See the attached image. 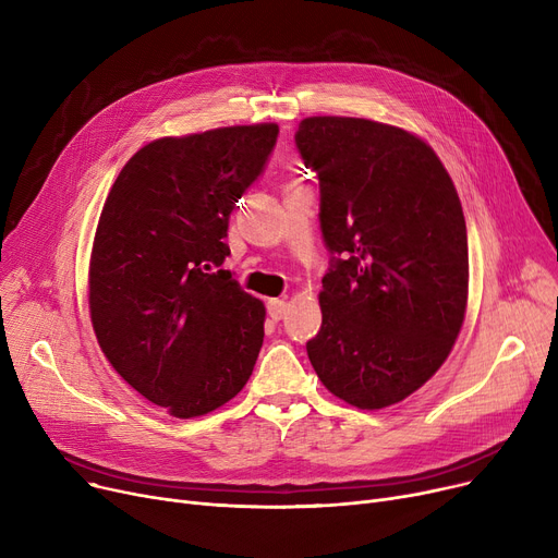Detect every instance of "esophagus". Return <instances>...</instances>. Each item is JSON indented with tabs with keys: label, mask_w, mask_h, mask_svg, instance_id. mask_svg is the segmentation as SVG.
<instances>
[{
	"label": "esophagus",
	"mask_w": 558,
	"mask_h": 558,
	"mask_svg": "<svg viewBox=\"0 0 558 558\" xmlns=\"http://www.w3.org/2000/svg\"><path fill=\"white\" fill-rule=\"evenodd\" d=\"M267 310H269V316H271L274 320H280V318H284V314H287V301H282V299H271V301L267 303Z\"/></svg>",
	"instance_id": "34e87169"
}]
</instances>
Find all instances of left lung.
Returning <instances> with one entry per match:
<instances>
[{
	"label": "left lung",
	"mask_w": 558,
	"mask_h": 558,
	"mask_svg": "<svg viewBox=\"0 0 558 558\" xmlns=\"http://www.w3.org/2000/svg\"><path fill=\"white\" fill-rule=\"evenodd\" d=\"M296 146L318 173L320 230L337 255L307 357L339 400L391 407L444 366L463 326L457 187L423 137L364 117H305Z\"/></svg>",
	"instance_id": "obj_1"
}]
</instances>
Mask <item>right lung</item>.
Listing matches in <instances>:
<instances>
[{"instance_id": "obj_1", "label": "right lung", "mask_w": 558, "mask_h": 558, "mask_svg": "<svg viewBox=\"0 0 558 558\" xmlns=\"http://www.w3.org/2000/svg\"><path fill=\"white\" fill-rule=\"evenodd\" d=\"M276 137L274 122L158 137L106 196L87 269L93 330L124 383L169 416L215 412L257 362L267 310L215 267Z\"/></svg>"}]
</instances>
